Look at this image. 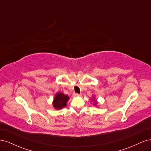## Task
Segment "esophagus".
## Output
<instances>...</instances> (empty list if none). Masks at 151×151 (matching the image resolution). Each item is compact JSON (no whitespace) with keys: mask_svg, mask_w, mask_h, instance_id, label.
<instances>
[{"mask_svg":"<svg viewBox=\"0 0 151 151\" xmlns=\"http://www.w3.org/2000/svg\"><path fill=\"white\" fill-rule=\"evenodd\" d=\"M81 94H77V93H75V94H74V96H75V97H80L81 96Z\"/></svg>","mask_w":151,"mask_h":151,"instance_id":"1","label":"esophagus"}]
</instances>
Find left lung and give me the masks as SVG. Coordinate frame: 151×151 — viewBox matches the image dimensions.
<instances>
[{
  "instance_id": "obj_1",
  "label": "left lung",
  "mask_w": 151,
  "mask_h": 151,
  "mask_svg": "<svg viewBox=\"0 0 151 151\" xmlns=\"http://www.w3.org/2000/svg\"><path fill=\"white\" fill-rule=\"evenodd\" d=\"M90 101H91V103H93V104L94 105V106H97V104H98V101H97V99H96V97H95V96H94V95L93 96V99H91V100H90Z\"/></svg>"
}]
</instances>
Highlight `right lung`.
Here are the masks:
<instances>
[{"label": "right lung", "mask_w": 151, "mask_h": 151, "mask_svg": "<svg viewBox=\"0 0 151 151\" xmlns=\"http://www.w3.org/2000/svg\"><path fill=\"white\" fill-rule=\"evenodd\" d=\"M68 100H69L68 96L61 92H57L55 95L53 100V106L57 110H59L67 106V103Z\"/></svg>", "instance_id": "1"}]
</instances>
